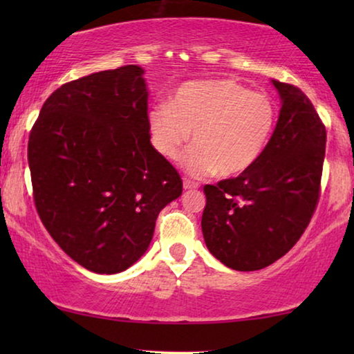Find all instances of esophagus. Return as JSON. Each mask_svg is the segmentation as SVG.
Returning a JSON list of instances; mask_svg holds the SVG:
<instances>
[{"mask_svg":"<svg viewBox=\"0 0 354 354\" xmlns=\"http://www.w3.org/2000/svg\"><path fill=\"white\" fill-rule=\"evenodd\" d=\"M183 188H185V190H196L198 183L193 180H188V178H183Z\"/></svg>","mask_w":354,"mask_h":354,"instance_id":"34e87169","label":"esophagus"}]
</instances>
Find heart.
<instances>
[{
	"label": "heart",
	"mask_w": 354,
	"mask_h": 354,
	"mask_svg": "<svg viewBox=\"0 0 354 354\" xmlns=\"http://www.w3.org/2000/svg\"><path fill=\"white\" fill-rule=\"evenodd\" d=\"M154 148L192 176L236 177L250 171L268 148L275 125V106L268 95L235 80L187 82L167 103L148 113ZM194 135H191V132Z\"/></svg>",
	"instance_id": "obj_1"
}]
</instances>
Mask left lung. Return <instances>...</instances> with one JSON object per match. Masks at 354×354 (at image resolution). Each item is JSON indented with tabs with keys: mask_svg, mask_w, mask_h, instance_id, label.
<instances>
[{
	"mask_svg": "<svg viewBox=\"0 0 354 354\" xmlns=\"http://www.w3.org/2000/svg\"><path fill=\"white\" fill-rule=\"evenodd\" d=\"M280 113L268 148L250 171L205 185L201 230L227 268H268L293 248L319 200L326 127L297 86L272 80Z\"/></svg>",
	"mask_w": 354,
	"mask_h": 354,
	"instance_id": "8db88e82",
	"label": "left lung"
}]
</instances>
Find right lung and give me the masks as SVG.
Instances as JSON below:
<instances>
[{
	"label": "right lung",
	"instance_id": "obj_1",
	"mask_svg": "<svg viewBox=\"0 0 354 354\" xmlns=\"http://www.w3.org/2000/svg\"><path fill=\"white\" fill-rule=\"evenodd\" d=\"M140 66L101 71L59 86L30 138L33 200L53 240L96 274H118L145 254L158 214L182 178L149 142Z\"/></svg>",
	"mask_w": 354,
	"mask_h": 354
}]
</instances>
